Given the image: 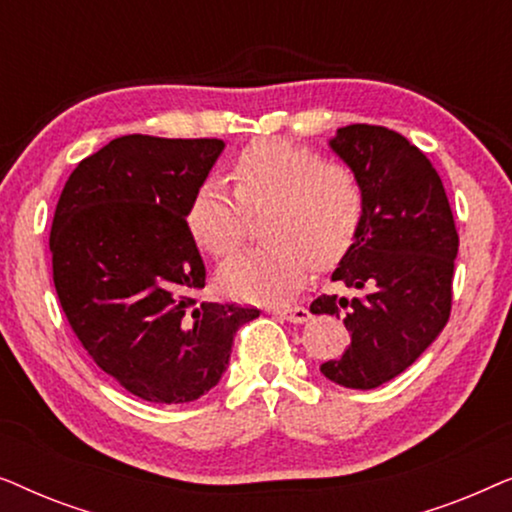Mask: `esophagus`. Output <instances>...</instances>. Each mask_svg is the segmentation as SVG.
Here are the masks:
<instances>
[{"label":"esophagus","mask_w":512,"mask_h":512,"mask_svg":"<svg viewBox=\"0 0 512 512\" xmlns=\"http://www.w3.org/2000/svg\"><path fill=\"white\" fill-rule=\"evenodd\" d=\"M272 314H277L279 319H286L291 321V324H305L307 319H310V310L303 305H293V307H275Z\"/></svg>","instance_id":"obj_1"}]
</instances>
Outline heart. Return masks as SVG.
Segmentation results:
<instances>
[{
	"mask_svg": "<svg viewBox=\"0 0 512 512\" xmlns=\"http://www.w3.org/2000/svg\"><path fill=\"white\" fill-rule=\"evenodd\" d=\"M230 188L207 177L195 191L186 223L214 256H228L242 242L249 212H265L268 242L221 265V289L244 300H286L303 289L312 261L331 265L347 254L359 233L363 188L352 167L321 160L310 146L261 139L230 165Z\"/></svg>",
	"mask_w": 512,
	"mask_h": 512,
	"instance_id": "b5f03b06",
	"label": "heart"
}]
</instances>
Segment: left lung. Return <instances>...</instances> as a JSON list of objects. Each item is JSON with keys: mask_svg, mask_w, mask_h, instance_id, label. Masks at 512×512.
Wrapping results in <instances>:
<instances>
[{"mask_svg": "<svg viewBox=\"0 0 512 512\" xmlns=\"http://www.w3.org/2000/svg\"><path fill=\"white\" fill-rule=\"evenodd\" d=\"M328 146L359 179L363 219L331 279L352 296H319L312 314L342 317L352 333L321 375L347 389H375L412 366L438 338L452 307L459 235L431 160L398 132L356 123Z\"/></svg>", "mask_w": 512, "mask_h": 512, "instance_id": "obj_1", "label": "left lung"}]
</instances>
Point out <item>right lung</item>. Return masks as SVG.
Here are the masks:
<instances>
[{
    "label": "right lung",
    "instance_id": "obj_1",
    "mask_svg": "<svg viewBox=\"0 0 512 512\" xmlns=\"http://www.w3.org/2000/svg\"><path fill=\"white\" fill-rule=\"evenodd\" d=\"M221 139H111L69 174L51 228L69 326L104 373L149 403H191L219 384L254 307L195 303L205 263L186 214Z\"/></svg>",
    "mask_w": 512,
    "mask_h": 512
}]
</instances>
